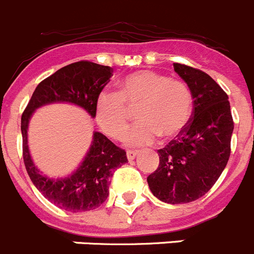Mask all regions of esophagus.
Segmentation results:
<instances>
[{
    "label": "esophagus",
    "mask_w": 254,
    "mask_h": 254,
    "mask_svg": "<svg viewBox=\"0 0 254 254\" xmlns=\"http://www.w3.org/2000/svg\"><path fill=\"white\" fill-rule=\"evenodd\" d=\"M138 154H140V151H132V150H128V151H127V158H128V160H133Z\"/></svg>",
    "instance_id": "1"
}]
</instances>
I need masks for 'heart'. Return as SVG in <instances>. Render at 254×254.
Returning a JSON list of instances; mask_svg holds the SVG:
<instances>
[{"label":"heart","instance_id":"b5f03b06","mask_svg":"<svg viewBox=\"0 0 254 254\" xmlns=\"http://www.w3.org/2000/svg\"><path fill=\"white\" fill-rule=\"evenodd\" d=\"M140 123L126 134L132 146L151 143L156 134L164 140L182 133L192 113L187 84L149 69L128 73L118 84V94L103 90L95 102V117L105 134L114 140L128 128V109H137Z\"/></svg>","mask_w":254,"mask_h":254}]
</instances>
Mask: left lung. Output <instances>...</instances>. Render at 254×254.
I'll list each match as a JSON object with an SVG mask.
<instances>
[{
	"label": "left lung",
	"mask_w": 254,
	"mask_h": 254,
	"mask_svg": "<svg viewBox=\"0 0 254 254\" xmlns=\"http://www.w3.org/2000/svg\"><path fill=\"white\" fill-rule=\"evenodd\" d=\"M190 87L193 112L186 128L158 150L159 167L147 177L152 194L172 205L196 201L221 176L230 156L234 122L228 95L207 73L174 64Z\"/></svg>",
	"instance_id": "1"
}]
</instances>
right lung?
I'll return each mask as SVG.
<instances>
[{
    "label": "right lung",
    "mask_w": 254,
    "mask_h": 254,
    "mask_svg": "<svg viewBox=\"0 0 254 254\" xmlns=\"http://www.w3.org/2000/svg\"><path fill=\"white\" fill-rule=\"evenodd\" d=\"M112 72V67L90 61L67 64L39 82L21 116L22 158L26 172L40 193L66 211L81 212L99 207L109 194L114 170L128 163L127 155L104 134L94 132L90 149L78 169L66 178L52 179L43 176L31 160L28 147L29 120L35 109L49 103L76 104L95 117L96 96L109 82Z\"/></svg>",
    "instance_id": "1"
}]
</instances>
